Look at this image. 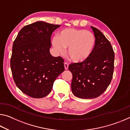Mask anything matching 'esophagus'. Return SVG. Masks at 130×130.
<instances>
[{
  "mask_svg": "<svg viewBox=\"0 0 130 130\" xmlns=\"http://www.w3.org/2000/svg\"><path fill=\"white\" fill-rule=\"evenodd\" d=\"M68 67H69V64L67 62H65L64 63V67H65V69L67 70L68 69Z\"/></svg>",
  "mask_w": 130,
  "mask_h": 130,
  "instance_id": "1",
  "label": "esophagus"
}]
</instances>
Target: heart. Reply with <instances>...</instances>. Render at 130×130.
I'll return each instance as SVG.
<instances>
[{
	"label": "heart",
	"instance_id": "obj_1",
	"mask_svg": "<svg viewBox=\"0 0 130 130\" xmlns=\"http://www.w3.org/2000/svg\"><path fill=\"white\" fill-rule=\"evenodd\" d=\"M53 45L60 53L68 48V56L74 62H83L93 52L96 38L92 32L85 30L68 28L61 31L53 39Z\"/></svg>",
	"mask_w": 130,
	"mask_h": 130
}]
</instances>
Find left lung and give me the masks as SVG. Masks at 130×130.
<instances>
[{
  "mask_svg": "<svg viewBox=\"0 0 130 130\" xmlns=\"http://www.w3.org/2000/svg\"><path fill=\"white\" fill-rule=\"evenodd\" d=\"M96 38L93 52L83 62L72 63L69 70L73 76V93L81 99H93L101 95L112 78L115 54L109 41L99 30L91 26Z\"/></svg>",
  "mask_w": 130,
  "mask_h": 130,
  "instance_id": "left-lung-1",
  "label": "left lung"
}]
</instances>
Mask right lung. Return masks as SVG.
I'll return each mask as SVG.
<instances>
[{"instance_id": "add662e5", "label": "right lung", "mask_w": 130, "mask_h": 130, "mask_svg": "<svg viewBox=\"0 0 130 130\" xmlns=\"http://www.w3.org/2000/svg\"><path fill=\"white\" fill-rule=\"evenodd\" d=\"M38 21L25 26L13 43L10 66L17 87L33 98L45 97L65 70L61 57L50 53L52 32L60 27Z\"/></svg>"}]
</instances>
